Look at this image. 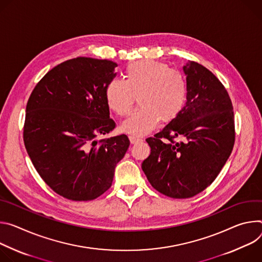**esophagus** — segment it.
<instances>
[{
	"label": "esophagus",
	"instance_id": "esophagus-1",
	"mask_svg": "<svg viewBox=\"0 0 262 262\" xmlns=\"http://www.w3.org/2000/svg\"><path fill=\"white\" fill-rule=\"evenodd\" d=\"M129 140H130V142H131L132 144H135V143H138V142L142 141L141 138H139V137H137V136H134V135H130V136H129Z\"/></svg>",
	"mask_w": 262,
	"mask_h": 262
}]
</instances>
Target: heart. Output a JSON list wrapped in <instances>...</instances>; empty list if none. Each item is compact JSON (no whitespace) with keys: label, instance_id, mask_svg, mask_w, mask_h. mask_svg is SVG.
Segmentation results:
<instances>
[{"label":"heart","instance_id":"b5f03b06","mask_svg":"<svg viewBox=\"0 0 262 262\" xmlns=\"http://www.w3.org/2000/svg\"><path fill=\"white\" fill-rule=\"evenodd\" d=\"M108 107L120 116H128L136 97L140 108L122 124V130L144 135L153 131L159 122L167 124L182 111L187 99V85L183 75L168 66L139 60L130 63L125 80L112 79L106 87Z\"/></svg>","mask_w":262,"mask_h":262}]
</instances>
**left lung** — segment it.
Segmentation results:
<instances>
[{
    "instance_id": "1",
    "label": "left lung",
    "mask_w": 262,
    "mask_h": 262,
    "mask_svg": "<svg viewBox=\"0 0 262 262\" xmlns=\"http://www.w3.org/2000/svg\"><path fill=\"white\" fill-rule=\"evenodd\" d=\"M183 70L186 104L175 120L146 139L151 154L141 165L151 185L173 199L191 198L206 189L235 141L233 106L223 83L195 61H188Z\"/></svg>"
}]
</instances>
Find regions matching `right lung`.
Wrapping results in <instances>:
<instances>
[{
    "mask_svg": "<svg viewBox=\"0 0 262 262\" xmlns=\"http://www.w3.org/2000/svg\"><path fill=\"white\" fill-rule=\"evenodd\" d=\"M118 67L110 60L77 57L49 71L28 100L24 142L41 179L59 195L92 201L110 188L114 168L130 141L109 134L106 87Z\"/></svg>",
    "mask_w": 262,
    "mask_h": 262,
    "instance_id": "right-lung-1",
    "label": "right lung"
}]
</instances>
